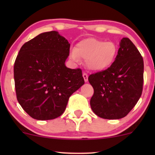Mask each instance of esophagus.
Masks as SVG:
<instances>
[{"label":"esophagus","mask_w":155,"mask_h":155,"mask_svg":"<svg viewBox=\"0 0 155 155\" xmlns=\"http://www.w3.org/2000/svg\"><path fill=\"white\" fill-rule=\"evenodd\" d=\"M82 76H83L85 82H87V81H88V75H87V74H85V73H84Z\"/></svg>","instance_id":"obj_1"}]
</instances>
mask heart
Wrapping results in <instances>:
<instances>
[{
    "label": "heart",
    "mask_w": 155,
    "mask_h": 155,
    "mask_svg": "<svg viewBox=\"0 0 155 155\" xmlns=\"http://www.w3.org/2000/svg\"><path fill=\"white\" fill-rule=\"evenodd\" d=\"M118 47L112 41H104L95 38L84 39L72 49L70 57L73 61L79 63L81 59L86 60L89 70L101 71L108 68L116 60Z\"/></svg>",
    "instance_id": "b5f03b06"
}]
</instances>
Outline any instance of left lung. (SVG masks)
<instances>
[{"label": "left lung", "instance_id": "8db88e82", "mask_svg": "<svg viewBox=\"0 0 155 155\" xmlns=\"http://www.w3.org/2000/svg\"><path fill=\"white\" fill-rule=\"evenodd\" d=\"M94 89L90 106L97 116L119 120L136 106L143 90V60L128 38H123L116 60L106 70L91 74Z\"/></svg>", "mask_w": 155, "mask_h": 155}]
</instances>
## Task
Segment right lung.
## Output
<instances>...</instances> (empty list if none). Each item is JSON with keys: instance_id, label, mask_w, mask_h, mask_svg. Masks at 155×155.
<instances>
[{"instance_id": "add662e5", "label": "right lung", "mask_w": 155, "mask_h": 155, "mask_svg": "<svg viewBox=\"0 0 155 155\" xmlns=\"http://www.w3.org/2000/svg\"><path fill=\"white\" fill-rule=\"evenodd\" d=\"M70 44L58 32L41 33L21 47L14 66L17 98L38 120L63 114L70 96L84 84L81 70L65 66Z\"/></svg>"}]
</instances>
